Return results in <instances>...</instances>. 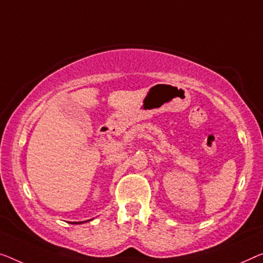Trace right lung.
<instances>
[{
  "mask_svg": "<svg viewBox=\"0 0 263 263\" xmlns=\"http://www.w3.org/2000/svg\"><path fill=\"white\" fill-rule=\"evenodd\" d=\"M85 222H87V221H85ZM80 223H84V222H72V224H80Z\"/></svg>",
  "mask_w": 263,
  "mask_h": 263,
  "instance_id": "1",
  "label": "right lung"
}]
</instances>
